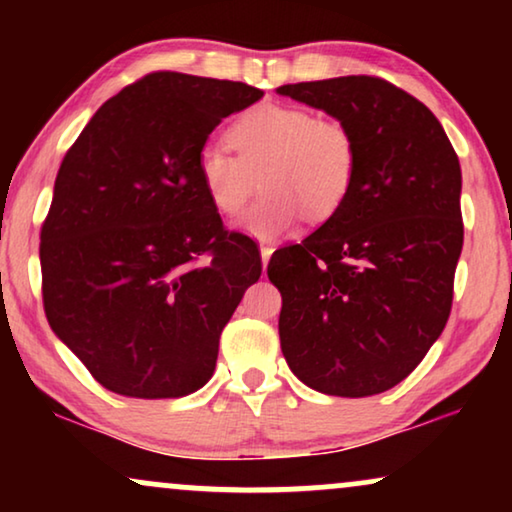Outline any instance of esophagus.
<instances>
[{
  "label": "esophagus",
  "instance_id": "obj_1",
  "mask_svg": "<svg viewBox=\"0 0 512 512\" xmlns=\"http://www.w3.org/2000/svg\"><path fill=\"white\" fill-rule=\"evenodd\" d=\"M272 251H275V249L268 247V244H263V247H261V261H263V268H265V265L270 263V256H272Z\"/></svg>",
  "mask_w": 512,
  "mask_h": 512
}]
</instances>
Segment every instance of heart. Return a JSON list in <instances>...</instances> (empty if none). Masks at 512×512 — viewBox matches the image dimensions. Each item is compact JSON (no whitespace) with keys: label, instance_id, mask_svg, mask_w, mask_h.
<instances>
[{"label":"heart","instance_id":"obj_1","mask_svg":"<svg viewBox=\"0 0 512 512\" xmlns=\"http://www.w3.org/2000/svg\"><path fill=\"white\" fill-rule=\"evenodd\" d=\"M226 137L235 156L205 146L198 153V181L214 212L230 219L261 179L265 195L237 223L247 235L275 240L305 216L326 223L349 200L359 149L345 123L303 107L258 104L230 123Z\"/></svg>","mask_w":512,"mask_h":512}]
</instances>
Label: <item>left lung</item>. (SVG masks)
<instances>
[{
  "instance_id": "8db88e82",
  "label": "left lung",
  "mask_w": 512,
  "mask_h": 512,
  "mask_svg": "<svg viewBox=\"0 0 512 512\" xmlns=\"http://www.w3.org/2000/svg\"><path fill=\"white\" fill-rule=\"evenodd\" d=\"M277 93L338 118L359 149L340 214L270 258L282 354L321 394H382L419 366L450 317L464 244L459 158L429 107L377 76Z\"/></svg>"
}]
</instances>
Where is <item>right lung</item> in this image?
I'll return each mask as SVG.
<instances>
[{
	"label": "right lung",
	"mask_w": 512,
	"mask_h": 512,
	"mask_svg": "<svg viewBox=\"0 0 512 512\" xmlns=\"http://www.w3.org/2000/svg\"><path fill=\"white\" fill-rule=\"evenodd\" d=\"M261 97L240 81L146 74L62 160L41 226L44 310L104 389L179 398L214 375L223 326L263 265L202 193L198 153Z\"/></svg>",
	"instance_id": "right-lung-1"
}]
</instances>
